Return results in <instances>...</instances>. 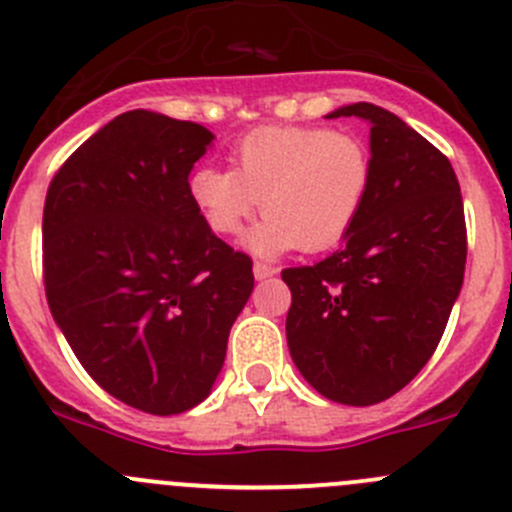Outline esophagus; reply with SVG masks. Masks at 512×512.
Segmentation results:
<instances>
[{"label": "esophagus", "instance_id": "obj_1", "mask_svg": "<svg viewBox=\"0 0 512 512\" xmlns=\"http://www.w3.org/2000/svg\"><path fill=\"white\" fill-rule=\"evenodd\" d=\"M252 272H255V278L257 280H267V278H272V275H275V267L272 265H265V262H255V267H252Z\"/></svg>", "mask_w": 512, "mask_h": 512}]
</instances>
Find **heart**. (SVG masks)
Listing matches in <instances>:
<instances>
[{"label":"heart","mask_w":512,"mask_h":512,"mask_svg":"<svg viewBox=\"0 0 512 512\" xmlns=\"http://www.w3.org/2000/svg\"><path fill=\"white\" fill-rule=\"evenodd\" d=\"M371 154L361 138L313 126H267L232 151V169L199 166L191 202L217 234H237L262 202L265 219L245 237L260 257L341 242L371 189Z\"/></svg>","instance_id":"obj_1"}]
</instances>
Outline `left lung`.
I'll return each instance as SVG.
<instances>
[{
    "label": "left lung",
    "instance_id": "8db88e82",
    "mask_svg": "<svg viewBox=\"0 0 512 512\" xmlns=\"http://www.w3.org/2000/svg\"><path fill=\"white\" fill-rule=\"evenodd\" d=\"M371 123V189L326 260L288 267V348L303 379L338 404L369 407L432 358L467 260L460 184L450 159L379 105L328 118Z\"/></svg>",
    "mask_w": 512,
    "mask_h": 512
}]
</instances>
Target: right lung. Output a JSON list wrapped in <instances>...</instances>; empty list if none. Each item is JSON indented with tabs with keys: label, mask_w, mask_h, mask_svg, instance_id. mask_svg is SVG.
I'll return each instance as SVG.
<instances>
[{
	"label": "right lung",
	"mask_w": 512,
	"mask_h": 512,
	"mask_svg": "<svg viewBox=\"0 0 512 512\" xmlns=\"http://www.w3.org/2000/svg\"><path fill=\"white\" fill-rule=\"evenodd\" d=\"M212 131L151 111L105 123L50 181L42 278L50 313L95 384L146 414L212 391L255 275L191 202Z\"/></svg>",
	"instance_id": "1"
}]
</instances>
